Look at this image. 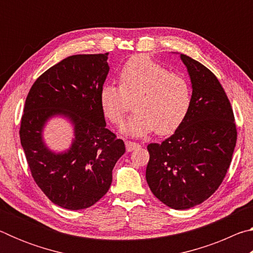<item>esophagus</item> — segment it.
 Returning <instances> with one entry per match:
<instances>
[{
    "instance_id": "obj_1",
    "label": "esophagus",
    "mask_w": 253,
    "mask_h": 253,
    "mask_svg": "<svg viewBox=\"0 0 253 253\" xmlns=\"http://www.w3.org/2000/svg\"><path fill=\"white\" fill-rule=\"evenodd\" d=\"M125 144H126L127 152H132V151H134V149H137V148L140 147L139 144L134 143V142H129V140H127Z\"/></svg>"
}]
</instances>
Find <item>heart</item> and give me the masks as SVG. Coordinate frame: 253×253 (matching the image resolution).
I'll return each instance as SVG.
<instances>
[{
    "mask_svg": "<svg viewBox=\"0 0 253 253\" xmlns=\"http://www.w3.org/2000/svg\"><path fill=\"white\" fill-rule=\"evenodd\" d=\"M121 87L106 84L100 89V106L105 116L121 125L129 111L128 100L136 97L134 116L123 125L126 135L140 137L156 129L172 134L186 118L192 102L191 84L185 77L173 74L146 54L130 58L122 68Z\"/></svg>",
    "mask_w": 253,
    "mask_h": 253,
    "instance_id": "b5f03b06",
    "label": "heart"
}]
</instances>
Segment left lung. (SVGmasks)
I'll return each mask as SVG.
<instances>
[{"instance_id": "8db88e82", "label": "left lung", "mask_w": 253, "mask_h": 253, "mask_svg": "<svg viewBox=\"0 0 253 253\" xmlns=\"http://www.w3.org/2000/svg\"><path fill=\"white\" fill-rule=\"evenodd\" d=\"M192 87L186 118L169 138L147 146L146 181L153 194L174 210L209 199L228 172L237 143L230 101L213 72L179 53Z\"/></svg>"}]
</instances>
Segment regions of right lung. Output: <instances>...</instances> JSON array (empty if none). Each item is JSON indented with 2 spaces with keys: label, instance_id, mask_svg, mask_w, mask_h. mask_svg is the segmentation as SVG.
<instances>
[{
  "label": "right lung",
  "instance_id": "right-lung-1",
  "mask_svg": "<svg viewBox=\"0 0 253 253\" xmlns=\"http://www.w3.org/2000/svg\"><path fill=\"white\" fill-rule=\"evenodd\" d=\"M107 60L108 53L70 55L42 74L25 100L20 139L30 170L51 202L67 210L98 202L126 151L123 139L106 128L100 106ZM54 118L65 119L73 128L71 146L61 152L44 140L45 127Z\"/></svg>",
  "mask_w": 253,
  "mask_h": 253
}]
</instances>
